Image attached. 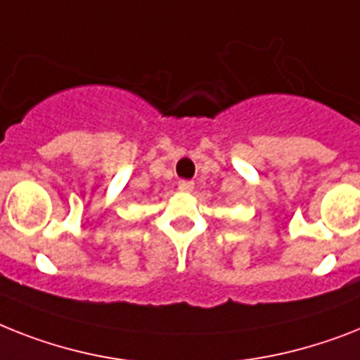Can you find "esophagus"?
Here are the masks:
<instances>
[{"mask_svg": "<svg viewBox=\"0 0 360 360\" xmlns=\"http://www.w3.org/2000/svg\"><path fill=\"white\" fill-rule=\"evenodd\" d=\"M179 190L181 192H192V190H194V183H192V181H188V179H183V181H179Z\"/></svg>", "mask_w": 360, "mask_h": 360, "instance_id": "1", "label": "esophagus"}]
</instances>
